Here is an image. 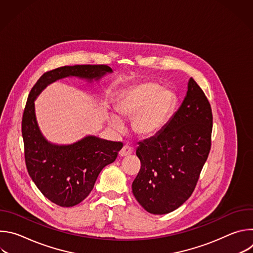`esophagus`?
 Masks as SVG:
<instances>
[{
	"mask_svg": "<svg viewBox=\"0 0 253 253\" xmlns=\"http://www.w3.org/2000/svg\"><path fill=\"white\" fill-rule=\"evenodd\" d=\"M132 152H133V150H132L131 147H129V146H127V145H124L123 148L120 150L119 155H120L121 157H126V156L131 155Z\"/></svg>",
	"mask_w": 253,
	"mask_h": 253,
	"instance_id": "34e87169",
	"label": "esophagus"
}]
</instances>
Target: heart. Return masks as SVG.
Segmentation results:
<instances>
[{"instance_id":"heart-1","label":"heart","mask_w":253,"mask_h":253,"mask_svg":"<svg viewBox=\"0 0 253 253\" xmlns=\"http://www.w3.org/2000/svg\"><path fill=\"white\" fill-rule=\"evenodd\" d=\"M176 105L175 94L153 82L132 86L122 95L115 114L109 116V124L116 132H122L121 119H131L133 131L142 138H152L168 123Z\"/></svg>"}]
</instances>
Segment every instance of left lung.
I'll use <instances>...</instances> for the list:
<instances>
[{
    "label": "left lung",
    "mask_w": 253,
    "mask_h": 253,
    "mask_svg": "<svg viewBox=\"0 0 253 253\" xmlns=\"http://www.w3.org/2000/svg\"><path fill=\"white\" fill-rule=\"evenodd\" d=\"M211 132L210 104L190 78L183 102L164 129L136 149L141 168L132 192L147 212H172L191 196L210 151Z\"/></svg>",
    "instance_id": "8db88e82"
}]
</instances>
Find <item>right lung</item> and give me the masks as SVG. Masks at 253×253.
I'll use <instances>...</instances> for the list:
<instances>
[{
    "mask_svg": "<svg viewBox=\"0 0 253 253\" xmlns=\"http://www.w3.org/2000/svg\"><path fill=\"white\" fill-rule=\"evenodd\" d=\"M113 70L106 65L64 66L49 71L32 88L22 120L26 166L33 182L51 202L71 207L92 191L98 175L117 158L121 142L87 135L72 144L52 143L43 135L35 110V100L50 84L65 78L99 82Z\"/></svg>",
    "mask_w": 253,
    "mask_h": 253,
    "instance_id": "1",
    "label": "right lung"
}]
</instances>
